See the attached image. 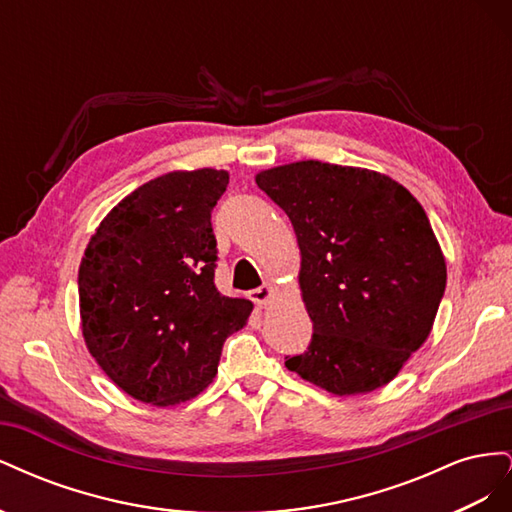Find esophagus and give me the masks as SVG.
Wrapping results in <instances>:
<instances>
[{
  "instance_id": "esophagus-1",
  "label": "esophagus",
  "mask_w": 512,
  "mask_h": 512,
  "mask_svg": "<svg viewBox=\"0 0 512 512\" xmlns=\"http://www.w3.org/2000/svg\"><path fill=\"white\" fill-rule=\"evenodd\" d=\"M250 299L256 303V305H260V307H267L269 303H271V299H273V288L271 286H260V288H256V290H252L250 292Z\"/></svg>"
}]
</instances>
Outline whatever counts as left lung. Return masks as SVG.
I'll return each mask as SVG.
<instances>
[{
  "label": "left lung",
  "instance_id": "1",
  "mask_svg": "<svg viewBox=\"0 0 512 512\" xmlns=\"http://www.w3.org/2000/svg\"><path fill=\"white\" fill-rule=\"evenodd\" d=\"M297 232L312 342L286 367L335 395L376 391L423 346L446 288L421 203L391 177L318 160L256 175Z\"/></svg>",
  "mask_w": 512,
  "mask_h": 512
}]
</instances>
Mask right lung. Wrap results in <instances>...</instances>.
I'll use <instances>...</instances> for the list:
<instances>
[{
  "label": "right lung",
  "instance_id": "obj_1",
  "mask_svg": "<svg viewBox=\"0 0 512 512\" xmlns=\"http://www.w3.org/2000/svg\"><path fill=\"white\" fill-rule=\"evenodd\" d=\"M228 173H168L126 196L79 269L85 344L121 391L153 406L188 401L218 374L226 337L252 312L213 284L211 211Z\"/></svg>",
  "mask_w": 512,
  "mask_h": 512
}]
</instances>
